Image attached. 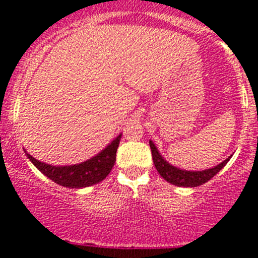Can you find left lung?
<instances>
[{
  "mask_svg": "<svg viewBox=\"0 0 258 258\" xmlns=\"http://www.w3.org/2000/svg\"><path fill=\"white\" fill-rule=\"evenodd\" d=\"M150 147H151L152 152V160H154L155 168L157 169L159 174L166 182H169L174 186H179V187H197V186L206 183L209 179L213 178L214 175L217 174L230 160V157H227L226 160H223L222 163H220L214 168H211V169L202 170V172H199V170L191 172V170L179 169L177 166L170 165L168 161L164 160V157L161 156L152 141H150Z\"/></svg>",
  "mask_w": 258,
  "mask_h": 258,
  "instance_id": "8db88e82",
  "label": "left lung"
}]
</instances>
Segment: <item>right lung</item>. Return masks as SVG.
Here are the masks:
<instances>
[{
	"label": "right lung",
	"mask_w": 258,
	"mask_h": 258,
	"mask_svg": "<svg viewBox=\"0 0 258 258\" xmlns=\"http://www.w3.org/2000/svg\"><path fill=\"white\" fill-rule=\"evenodd\" d=\"M120 140H121V134L116 137L115 140L99 154L84 163L75 164V165L52 166L36 160L35 157L29 154H27V156L41 173H44L47 178H50L55 183L64 186V187L83 188L99 183L109 174L112 166L115 165L116 151H117Z\"/></svg>",
	"instance_id": "right-lung-1"
}]
</instances>
